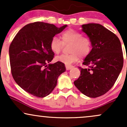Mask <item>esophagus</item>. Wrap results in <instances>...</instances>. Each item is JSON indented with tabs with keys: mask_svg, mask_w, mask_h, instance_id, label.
Returning <instances> with one entry per match:
<instances>
[{
	"mask_svg": "<svg viewBox=\"0 0 127 127\" xmlns=\"http://www.w3.org/2000/svg\"><path fill=\"white\" fill-rule=\"evenodd\" d=\"M73 67L71 66V65H65V68H66L67 70H70L71 68H72Z\"/></svg>",
	"mask_w": 127,
	"mask_h": 127,
	"instance_id": "esophagus-1",
	"label": "esophagus"
}]
</instances>
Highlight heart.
<instances>
[{
  "label": "heart",
  "mask_w": 127,
  "mask_h": 127,
  "mask_svg": "<svg viewBox=\"0 0 127 127\" xmlns=\"http://www.w3.org/2000/svg\"><path fill=\"white\" fill-rule=\"evenodd\" d=\"M61 40L57 37H53L49 42V47L55 54H59L62 51L63 44H70L68 51L69 54H63L57 57L56 61L70 65L81 59L87 57L91 52L92 42L87 36H82L80 32L70 29L65 30L61 35Z\"/></svg>",
  "instance_id": "obj_1"
}]
</instances>
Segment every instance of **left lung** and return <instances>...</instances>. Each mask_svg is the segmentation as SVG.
Returning a JSON list of instances; mask_svg holds the SVG:
<instances>
[{
  "mask_svg": "<svg viewBox=\"0 0 127 127\" xmlns=\"http://www.w3.org/2000/svg\"><path fill=\"white\" fill-rule=\"evenodd\" d=\"M82 31L91 39L93 48L82 64L81 75L74 84L91 98L108 92L118 78L124 64L123 52L118 36L99 24H83Z\"/></svg>",
  "mask_w": 127,
  "mask_h": 127,
  "instance_id": "8db88e82",
  "label": "left lung"
}]
</instances>
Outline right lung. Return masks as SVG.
<instances>
[{"label": "right lung", "instance_id": "add662e5", "mask_svg": "<svg viewBox=\"0 0 127 127\" xmlns=\"http://www.w3.org/2000/svg\"><path fill=\"white\" fill-rule=\"evenodd\" d=\"M67 27L37 21L23 27L13 39L9 48L12 77L24 91L42 98L56 87L57 79L65 71L64 64L49 63L54 57L49 42Z\"/></svg>", "mask_w": 127, "mask_h": 127}]
</instances>
